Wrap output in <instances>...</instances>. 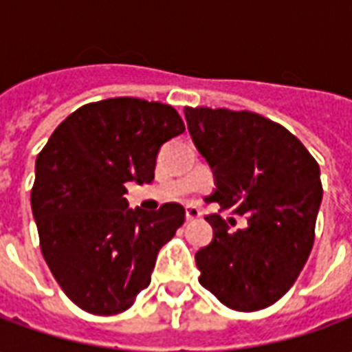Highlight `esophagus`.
I'll return each mask as SVG.
<instances>
[{
	"instance_id": "1",
	"label": "esophagus",
	"mask_w": 352,
	"mask_h": 352,
	"mask_svg": "<svg viewBox=\"0 0 352 352\" xmlns=\"http://www.w3.org/2000/svg\"><path fill=\"white\" fill-rule=\"evenodd\" d=\"M199 217H201V211H199L198 207H186V221H194V219H199Z\"/></svg>"
}]
</instances>
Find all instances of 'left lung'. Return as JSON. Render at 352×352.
Wrapping results in <instances>:
<instances>
[{
  "mask_svg": "<svg viewBox=\"0 0 352 352\" xmlns=\"http://www.w3.org/2000/svg\"><path fill=\"white\" fill-rule=\"evenodd\" d=\"M192 141L211 166L209 201L247 214L230 232L209 214L213 241L196 252L199 285L236 311L270 307L309 258L322 184L317 160L287 128L251 111L186 107Z\"/></svg>",
  "mask_w": 352,
  "mask_h": 352,
  "instance_id": "1",
  "label": "left lung"
}]
</instances>
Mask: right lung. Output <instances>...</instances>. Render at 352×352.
Returning a JSON list of instances; mask_svg holds the SVG:
<instances>
[{
    "label": "right lung",
    "mask_w": 352,
    "mask_h": 352,
    "mask_svg": "<svg viewBox=\"0 0 352 352\" xmlns=\"http://www.w3.org/2000/svg\"><path fill=\"white\" fill-rule=\"evenodd\" d=\"M184 131L171 105L109 98L82 105L35 160L32 211L45 262L65 296L94 315H116L151 283L156 256L184 207L130 209L126 183H153L160 146Z\"/></svg>",
    "instance_id": "1"
}]
</instances>
